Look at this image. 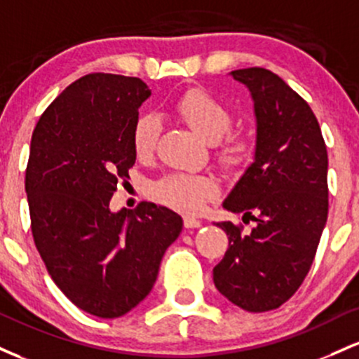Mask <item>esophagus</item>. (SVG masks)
Masks as SVG:
<instances>
[{
  "label": "esophagus",
  "mask_w": 359,
  "mask_h": 359,
  "mask_svg": "<svg viewBox=\"0 0 359 359\" xmlns=\"http://www.w3.org/2000/svg\"><path fill=\"white\" fill-rule=\"evenodd\" d=\"M184 227L187 229H198L201 227V222L198 219H193V217H184Z\"/></svg>",
  "instance_id": "obj_1"
}]
</instances>
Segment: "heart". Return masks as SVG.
<instances>
[{"label": "heart", "mask_w": 359, "mask_h": 359, "mask_svg": "<svg viewBox=\"0 0 359 359\" xmlns=\"http://www.w3.org/2000/svg\"><path fill=\"white\" fill-rule=\"evenodd\" d=\"M176 111L201 139L215 142L232 126V115L219 100L200 88L187 91L176 102ZM159 122L154 115H142L132 130V146L137 158H147L154 151ZM251 154V144L231 135L220 144L219 158L225 166H241ZM156 198L183 213H198L217 195V184L207 176L168 175L152 187Z\"/></svg>", "instance_id": "b5f03b06"}]
</instances>
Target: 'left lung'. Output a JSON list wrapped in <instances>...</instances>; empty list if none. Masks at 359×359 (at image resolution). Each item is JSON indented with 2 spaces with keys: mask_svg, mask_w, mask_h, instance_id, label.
<instances>
[{
  "mask_svg": "<svg viewBox=\"0 0 359 359\" xmlns=\"http://www.w3.org/2000/svg\"><path fill=\"white\" fill-rule=\"evenodd\" d=\"M231 76L251 93L256 147L222 205L256 227L241 233L232 222H215L229 249L213 283L237 307L266 312L299 290L316 257L329 210L327 149L312 108L280 76L263 67Z\"/></svg>",
  "mask_w": 359,
  "mask_h": 359,
  "instance_id": "1",
  "label": "left lung"
}]
</instances>
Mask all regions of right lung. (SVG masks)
Listing matches in <instances>:
<instances>
[{
  "label": "right lung",
  "mask_w": 359,
  "mask_h": 359,
  "mask_svg": "<svg viewBox=\"0 0 359 359\" xmlns=\"http://www.w3.org/2000/svg\"><path fill=\"white\" fill-rule=\"evenodd\" d=\"M151 96L142 79L95 72L49 104L30 142L25 191L32 233L60 292L102 319L149 295L166 249L183 231L176 212L144 201L110 210L135 164L132 130Z\"/></svg>",
  "instance_id": "obj_1"
}]
</instances>
